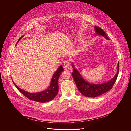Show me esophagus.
Listing matches in <instances>:
<instances>
[{"label": "esophagus", "mask_w": 131, "mask_h": 131, "mask_svg": "<svg viewBox=\"0 0 131 131\" xmlns=\"http://www.w3.org/2000/svg\"><path fill=\"white\" fill-rule=\"evenodd\" d=\"M70 65V63L69 61H66L64 62V67L65 69H68L69 68Z\"/></svg>", "instance_id": "obj_1"}]
</instances>
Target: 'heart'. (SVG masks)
<instances>
[{
    "mask_svg": "<svg viewBox=\"0 0 131 131\" xmlns=\"http://www.w3.org/2000/svg\"><path fill=\"white\" fill-rule=\"evenodd\" d=\"M80 40V39H77V41H79Z\"/></svg>",
    "mask_w": 131,
    "mask_h": 131,
    "instance_id": "b5f03b06",
    "label": "heart"
}]
</instances>
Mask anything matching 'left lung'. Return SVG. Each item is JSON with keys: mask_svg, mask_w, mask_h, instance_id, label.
Wrapping results in <instances>:
<instances>
[{"mask_svg": "<svg viewBox=\"0 0 131 131\" xmlns=\"http://www.w3.org/2000/svg\"><path fill=\"white\" fill-rule=\"evenodd\" d=\"M94 28L97 34L104 37L107 40H110L105 31L102 29L98 26H95ZM72 67L74 68L72 76L79 91L83 95L87 97H96L106 93L112 88L118 75L119 63L118 62L117 65V72L116 74L111 80L102 84H93L85 81L79 71L75 68L74 64H72Z\"/></svg>", "mask_w": 131, "mask_h": 131, "instance_id": "1", "label": "left lung"}]
</instances>
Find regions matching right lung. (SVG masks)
Returning <instances> with one entry per match:
<instances>
[{
	"label": "right lung",
	"instance_id": "add662e5",
	"mask_svg": "<svg viewBox=\"0 0 131 131\" xmlns=\"http://www.w3.org/2000/svg\"><path fill=\"white\" fill-rule=\"evenodd\" d=\"M23 37H24V36H22L19 38L17 44H18L20 39ZM63 71L64 69L63 68L62 66H60L53 75L50 86L47 88L46 90L41 91L40 92L29 93L18 87L17 85H16L14 81H13V82L16 88L27 98L37 102H48L51 100H53L58 92V84L57 81L59 76L61 75L62 72Z\"/></svg>",
	"mask_w": 131,
	"mask_h": 131
}]
</instances>
